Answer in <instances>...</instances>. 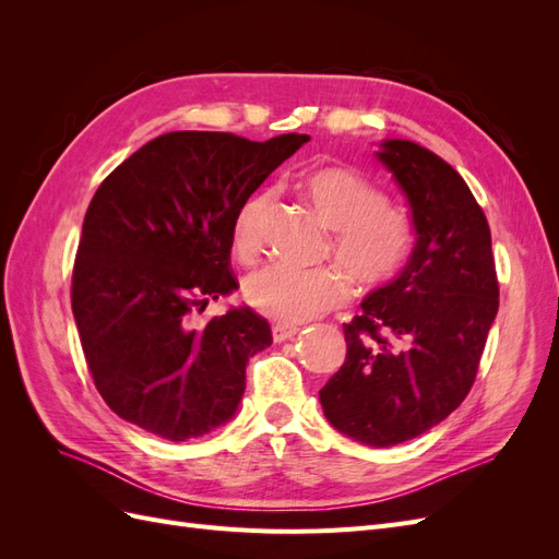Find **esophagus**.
<instances>
[{
  "label": "esophagus",
  "mask_w": 559,
  "mask_h": 559,
  "mask_svg": "<svg viewBox=\"0 0 559 559\" xmlns=\"http://www.w3.org/2000/svg\"><path fill=\"white\" fill-rule=\"evenodd\" d=\"M296 333H298V326H294V324H275L273 326V341L284 343V341H289V337H294Z\"/></svg>",
  "instance_id": "obj_1"
}]
</instances>
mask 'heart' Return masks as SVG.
Returning <instances> with one entry per match:
<instances>
[{
  "mask_svg": "<svg viewBox=\"0 0 559 559\" xmlns=\"http://www.w3.org/2000/svg\"><path fill=\"white\" fill-rule=\"evenodd\" d=\"M300 183L321 222L333 230L337 263L364 289L392 280L408 261L415 245L411 218L389 205L386 195L368 177L349 167L329 165L310 170ZM270 202L273 195L267 191L251 193L235 214L233 247L245 261L259 257ZM245 296L261 314L282 324H298L341 306L347 298V280L335 267L267 265L247 280Z\"/></svg>",
  "mask_w": 559,
  "mask_h": 559,
  "instance_id": "b5f03b06",
  "label": "heart"
}]
</instances>
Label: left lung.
<instances>
[{
	"label": "left lung",
	"mask_w": 559,
	"mask_h": 559,
	"mask_svg": "<svg viewBox=\"0 0 559 559\" xmlns=\"http://www.w3.org/2000/svg\"><path fill=\"white\" fill-rule=\"evenodd\" d=\"M376 156L408 200L415 247L343 324L347 357L319 401L331 427L389 448L460 408L499 310V284L487 218L460 173L408 140H384Z\"/></svg>",
	"instance_id": "8db88e82"
}]
</instances>
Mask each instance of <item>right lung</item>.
<instances>
[{
	"label": "right lung",
	"instance_id": "1",
	"mask_svg": "<svg viewBox=\"0 0 559 559\" xmlns=\"http://www.w3.org/2000/svg\"><path fill=\"white\" fill-rule=\"evenodd\" d=\"M310 142L280 134L167 132L134 151L95 191L72 275V312L97 392L130 425L167 441L233 419L267 321L230 308L198 326L193 312L233 294V222L267 175Z\"/></svg>",
	"mask_w": 559,
	"mask_h": 559
}]
</instances>
